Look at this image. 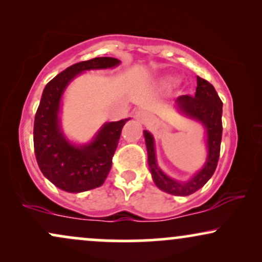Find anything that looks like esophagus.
<instances>
[{"instance_id":"1","label":"esophagus","mask_w":262,"mask_h":262,"mask_svg":"<svg viewBox=\"0 0 262 262\" xmlns=\"http://www.w3.org/2000/svg\"><path fill=\"white\" fill-rule=\"evenodd\" d=\"M135 118H137L138 121H140L141 123H147V121H149V113L146 111H143V110H140V111L135 112Z\"/></svg>"}]
</instances>
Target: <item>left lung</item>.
Returning <instances> with one entry per match:
<instances>
[{"label": "left lung", "mask_w": 262, "mask_h": 262, "mask_svg": "<svg viewBox=\"0 0 262 262\" xmlns=\"http://www.w3.org/2000/svg\"><path fill=\"white\" fill-rule=\"evenodd\" d=\"M177 108L183 115L189 118L200 121L207 132V160L203 169H200L190 181L177 182L167 177L156 163L155 144L154 138L149 132L144 130L145 143L147 149V162H149L150 172L155 184L166 193L177 195V196H187L203 188L206 182L212 177L217 162H219L220 150H221L222 140V101L215 88L209 81L198 77L196 93L194 96L183 95L176 100Z\"/></svg>", "instance_id": "obj_1"}]
</instances>
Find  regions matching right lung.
<instances>
[{
    "instance_id": "add662e5",
    "label": "right lung",
    "mask_w": 262,
    "mask_h": 262,
    "mask_svg": "<svg viewBox=\"0 0 262 262\" xmlns=\"http://www.w3.org/2000/svg\"><path fill=\"white\" fill-rule=\"evenodd\" d=\"M117 58L96 57L71 66L46 84L34 121V150L42 174L68 193H80L103 184L112 166L122 128L128 119L103 124L90 144L75 146L59 127V103L66 86L89 69L112 68Z\"/></svg>"
}]
</instances>
